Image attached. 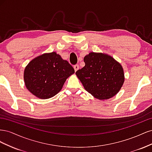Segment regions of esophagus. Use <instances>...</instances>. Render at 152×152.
<instances>
[{
  "label": "esophagus",
  "instance_id": "1",
  "mask_svg": "<svg viewBox=\"0 0 152 152\" xmlns=\"http://www.w3.org/2000/svg\"><path fill=\"white\" fill-rule=\"evenodd\" d=\"M73 68H74V70H75V72H77L78 70H79V66L78 65H74V66H73Z\"/></svg>",
  "mask_w": 152,
  "mask_h": 152
}]
</instances>
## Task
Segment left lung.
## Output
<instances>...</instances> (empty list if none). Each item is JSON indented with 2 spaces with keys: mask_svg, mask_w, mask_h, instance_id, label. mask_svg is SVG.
<instances>
[{
  "mask_svg": "<svg viewBox=\"0 0 152 152\" xmlns=\"http://www.w3.org/2000/svg\"><path fill=\"white\" fill-rule=\"evenodd\" d=\"M84 61L85 66L75 74L89 93L104 100L118 93L125 79L120 63L107 54L94 52L86 55Z\"/></svg>",
  "mask_w": 152,
  "mask_h": 152,
  "instance_id": "left-lung-1",
  "label": "left lung"
}]
</instances>
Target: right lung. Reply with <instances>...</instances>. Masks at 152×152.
<instances>
[{
    "instance_id": "1",
    "label": "right lung",
    "mask_w": 152,
    "mask_h": 152,
    "mask_svg": "<svg viewBox=\"0 0 152 152\" xmlns=\"http://www.w3.org/2000/svg\"><path fill=\"white\" fill-rule=\"evenodd\" d=\"M74 73L70 63L52 52L30 61L25 68L23 77L26 89L37 98L45 99L57 94L67 78Z\"/></svg>"
}]
</instances>
